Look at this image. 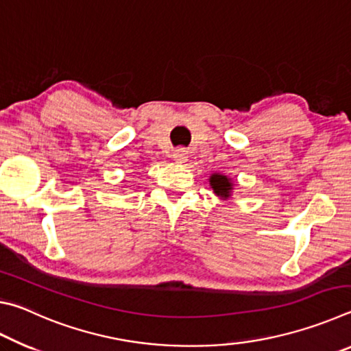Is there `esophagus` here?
Segmentation results:
<instances>
[{
	"label": "esophagus",
	"instance_id": "34e87169",
	"mask_svg": "<svg viewBox=\"0 0 351 351\" xmlns=\"http://www.w3.org/2000/svg\"><path fill=\"white\" fill-rule=\"evenodd\" d=\"M173 159L176 162H186L187 161V152H186V148H176V150L173 152Z\"/></svg>",
	"mask_w": 351,
	"mask_h": 351
}]
</instances>
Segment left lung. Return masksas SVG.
I'll return each instance as SVG.
<instances>
[{
    "label": "left lung",
    "mask_w": 351,
    "mask_h": 351,
    "mask_svg": "<svg viewBox=\"0 0 351 351\" xmlns=\"http://www.w3.org/2000/svg\"><path fill=\"white\" fill-rule=\"evenodd\" d=\"M210 186L218 197L228 198L230 190H232V182L228 180V176L224 175H212L210 176Z\"/></svg>",
    "instance_id": "left-lung-1"
}]
</instances>
